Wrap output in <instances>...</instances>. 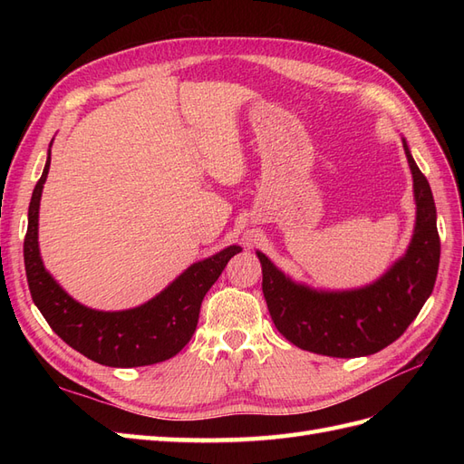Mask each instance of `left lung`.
Returning a JSON list of instances; mask_svg holds the SVG:
<instances>
[{"label":"left lung","mask_w":464,"mask_h":464,"mask_svg":"<svg viewBox=\"0 0 464 464\" xmlns=\"http://www.w3.org/2000/svg\"><path fill=\"white\" fill-rule=\"evenodd\" d=\"M402 147L414 181L416 227L406 254L382 278L354 290H314L294 283L257 251L271 319L298 348L333 358L375 354L409 329L430 298L441 251L438 215L428 179L404 139Z\"/></svg>","instance_id":"left-lung-1"}]
</instances>
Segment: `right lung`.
I'll return each mask as SVG.
<instances>
[{
	"instance_id": "add662e5",
	"label": "right lung",
	"mask_w": 464,
	"mask_h": 464,
	"mask_svg": "<svg viewBox=\"0 0 464 464\" xmlns=\"http://www.w3.org/2000/svg\"><path fill=\"white\" fill-rule=\"evenodd\" d=\"M52 147V143H50ZM52 150L29 205L24 236V271L34 305L52 331L77 353L110 368H137L176 356L195 333L201 302L224 266L240 254L230 246L217 256L193 263L159 296L123 312H98L79 304L44 269L38 249V208L48 178Z\"/></svg>"
}]
</instances>
